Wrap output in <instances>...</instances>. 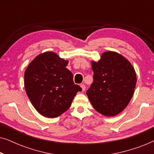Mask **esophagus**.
I'll use <instances>...</instances> for the list:
<instances>
[{
    "label": "esophagus",
    "mask_w": 154,
    "mask_h": 154,
    "mask_svg": "<svg viewBox=\"0 0 154 154\" xmlns=\"http://www.w3.org/2000/svg\"><path fill=\"white\" fill-rule=\"evenodd\" d=\"M81 88H82V90H83V91H85V84H81Z\"/></svg>",
    "instance_id": "34e87169"
}]
</instances>
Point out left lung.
<instances>
[{"label":"left lung","mask_w":154,"mask_h":154,"mask_svg":"<svg viewBox=\"0 0 154 154\" xmlns=\"http://www.w3.org/2000/svg\"><path fill=\"white\" fill-rule=\"evenodd\" d=\"M93 83L86 94L97 112L106 116L121 113L134 94L137 77L132 64L121 54L106 52L92 62Z\"/></svg>","instance_id":"8db88e82"}]
</instances>
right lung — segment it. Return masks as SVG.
<instances>
[{
    "label": "right lung",
    "instance_id": "add662e5",
    "mask_svg": "<svg viewBox=\"0 0 154 154\" xmlns=\"http://www.w3.org/2000/svg\"><path fill=\"white\" fill-rule=\"evenodd\" d=\"M68 61L54 52L37 56L24 73L27 96L38 112L48 118L57 117L68 110L79 91L72 73L66 68Z\"/></svg>",
    "mask_w": 154,
    "mask_h": 154
}]
</instances>
